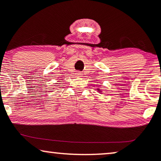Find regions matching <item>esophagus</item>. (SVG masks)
<instances>
[{
  "mask_svg": "<svg viewBox=\"0 0 161 161\" xmlns=\"http://www.w3.org/2000/svg\"><path fill=\"white\" fill-rule=\"evenodd\" d=\"M81 75L82 74H81V72H78L76 73V75H78V76H81Z\"/></svg>",
  "mask_w": 161,
  "mask_h": 161,
  "instance_id": "1",
  "label": "esophagus"
}]
</instances>
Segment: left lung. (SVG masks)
I'll return each instance as SVG.
<instances>
[{"mask_svg": "<svg viewBox=\"0 0 161 161\" xmlns=\"http://www.w3.org/2000/svg\"><path fill=\"white\" fill-rule=\"evenodd\" d=\"M97 91H98L99 92H101V90H100V89H97Z\"/></svg>", "mask_w": 161, "mask_h": 161, "instance_id": "1", "label": "left lung"}]
</instances>
